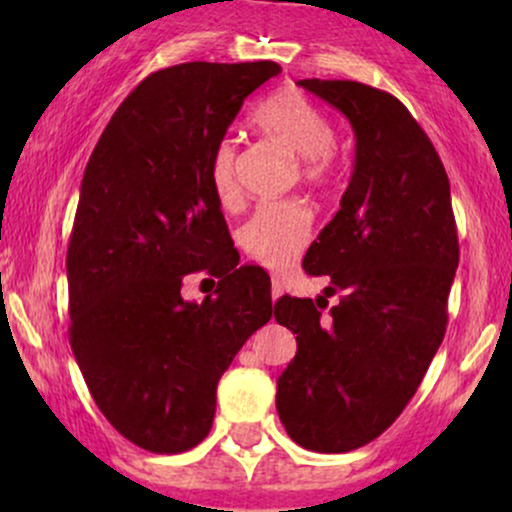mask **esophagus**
Listing matches in <instances>:
<instances>
[{"label":"esophagus","instance_id":"esophagus-1","mask_svg":"<svg viewBox=\"0 0 512 512\" xmlns=\"http://www.w3.org/2000/svg\"><path fill=\"white\" fill-rule=\"evenodd\" d=\"M281 293H284V286H281L279 279H274L272 281V301H276V298H279Z\"/></svg>","mask_w":512,"mask_h":512}]
</instances>
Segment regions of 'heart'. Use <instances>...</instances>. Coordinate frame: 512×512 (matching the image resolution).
Returning a JSON list of instances; mask_svg holds the SVG:
<instances>
[{
	"label": "heart",
	"instance_id": "1",
	"mask_svg": "<svg viewBox=\"0 0 512 512\" xmlns=\"http://www.w3.org/2000/svg\"><path fill=\"white\" fill-rule=\"evenodd\" d=\"M255 125L262 134L286 144L301 156L303 178L322 185L332 178L334 125L320 105L303 93L289 91L269 98L255 113ZM211 185L223 207H238L243 190L236 175V144L221 142L211 156ZM313 228V214L301 199H281L262 204L240 231V243L250 257L264 267H289L305 250Z\"/></svg>",
	"mask_w": 512,
	"mask_h": 512
}]
</instances>
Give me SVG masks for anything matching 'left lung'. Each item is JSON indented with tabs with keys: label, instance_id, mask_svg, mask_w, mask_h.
I'll return each mask as SVG.
<instances>
[{
	"label": "left lung",
	"instance_id": "left-lung-1",
	"mask_svg": "<svg viewBox=\"0 0 512 512\" xmlns=\"http://www.w3.org/2000/svg\"><path fill=\"white\" fill-rule=\"evenodd\" d=\"M351 122L354 173L334 219L303 257L330 276L327 298L281 296L279 325L298 351L276 380L286 433L315 452L378 438L424 380L448 325L460 262L450 180L419 122L390 93L358 81H298Z\"/></svg>",
	"mask_w": 512,
	"mask_h": 512
}]
</instances>
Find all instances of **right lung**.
Masks as SVG:
<instances>
[{
	"label": "right lung",
	"mask_w": 512,
	"mask_h": 512,
	"mask_svg": "<svg viewBox=\"0 0 512 512\" xmlns=\"http://www.w3.org/2000/svg\"><path fill=\"white\" fill-rule=\"evenodd\" d=\"M276 62H185L146 76L98 139L67 250L69 344L113 428L151 452L202 443L216 385L272 317V281L233 248L211 156ZM187 273L220 279L202 304Z\"/></svg>",
	"instance_id": "add662e5"
}]
</instances>
